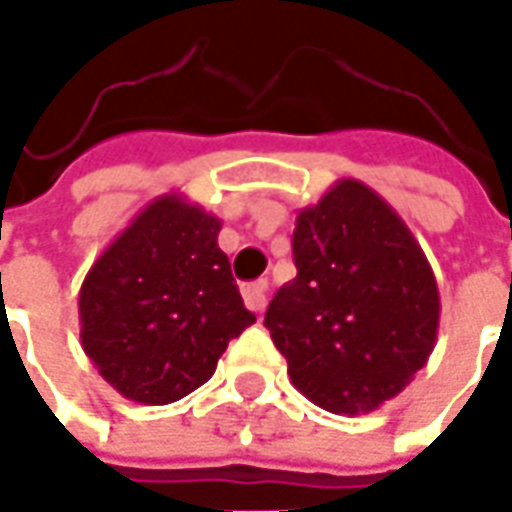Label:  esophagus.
Masks as SVG:
<instances>
[{
  "mask_svg": "<svg viewBox=\"0 0 512 512\" xmlns=\"http://www.w3.org/2000/svg\"><path fill=\"white\" fill-rule=\"evenodd\" d=\"M244 301L246 307L257 315H263L266 312V304H268V282H252V285H246L244 288Z\"/></svg>",
  "mask_w": 512,
  "mask_h": 512,
  "instance_id": "obj_1",
  "label": "esophagus"
}]
</instances>
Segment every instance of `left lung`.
I'll return each mask as SVG.
<instances>
[{
  "label": "left lung",
  "mask_w": 512,
  "mask_h": 512,
  "mask_svg": "<svg viewBox=\"0 0 512 512\" xmlns=\"http://www.w3.org/2000/svg\"><path fill=\"white\" fill-rule=\"evenodd\" d=\"M293 260L299 274L266 310L293 386L348 417L400 395L433 354L441 304L395 208L362 180H337L296 216Z\"/></svg>",
  "instance_id": "left-lung-1"
}]
</instances>
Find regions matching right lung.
<instances>
[{"mask_svg": "<svg viewBox=\"0 0 512 512\" xmlns=\"http://www.w3.org/2000/svg\"><path fill=\"white\" fill-rule=\"evenodd\" d=\"M222 219L161 194L106 246L79 290L82 348L106 384L145 406L202 386L255 323L219 249Z\"/></svg>", "mask_w": 512, "mask_h": 512, "instance_id": "obj_1", "label": "right lung"}]
</instances>
